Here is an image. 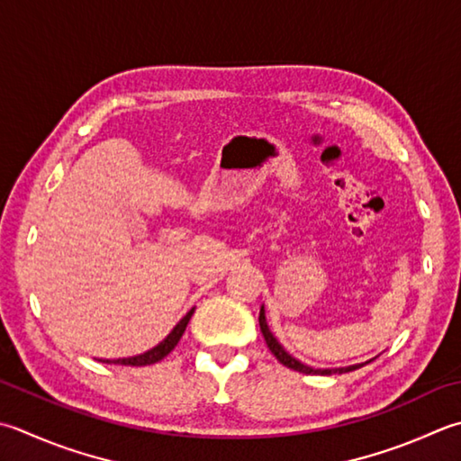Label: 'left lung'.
<instances>
[{
    "mask_svg": "<svg viewBox=\"0 0 461 461\" xmlns=\"http://www.w3.org/2000/svg\"><path fill=\"white\" fill-rule=\"evenodd\" d=\"M259 328H261V333H264V339H266V344H267L269 351H272V354L277 357V362H279V364H284L285 367L294 369V372L308 374V375H310V374H315V375L348 374V372H354V369H357V367H362V366H366V364L372 362V359H369V362H364V364H354V366H348V367H326V369H315V367H310V366L302 364L300 359L294 357V356L290 354V351H287L282 344H279L277 338L274 336L272 330H269V326H267V320H266V308H264V305H261V308H259Z\"/></svg>",
    "mask_w": 461,
    "mask_h": 461,
    "instance_id": "1",
    "label": "left lung"
}]
</instances>
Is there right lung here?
Instances as JSON below:
<instances>
[{
	"mask_svg": "<svg viewBox=\"0 0 461 461\" xmlns=\"http://www.w3.org/2000/svg\"><path fill=\"white\" fill-rule=\"evenodd\" d=\"M194 312H195V308L189 310L184 315V318L176 323V328L171 330L167 336L159 341L158 346H153L151 349L143 351V354L131 356V357H120V359H99V362H104V364H120V366H151V364L161 362V359H164L169 354V351L177 346V341L182 339L184 331L187 328V323H189V320H192Z\"/></svg>",
	"mask_w": 461,
	"mask_h": 461,
	"instance_id": "add662e5",
	"label": "right lung"
}]
</instances>
